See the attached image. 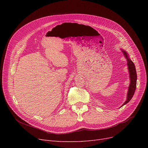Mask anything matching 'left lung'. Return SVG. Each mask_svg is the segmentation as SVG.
<instances>
[{
    "label": "left lung",
    "mask_w": 148,
    "mask_h": 148,
    "mask_svg": "<svg viewBox=\"0 0 148 148\" xmlns=\"http://www.w3.org/2000/svg\"><path fill=\"white\" fill-rule=\"evenodd\" d=\"M122 51L124 54V56H125V58L127 60V65H128V68L129 73H130V86L128 88L127 100L125 101V102L122 105L121 107H122L123 106L128 103L131 99V98H133V97L134 94L135 90H136V84H137V73H136L135 65H134L133 62H132V60L130 59L128 53L123 50H122Z\"/></svg>",
    "instance_id": "8db88e82"
}]
</instances>
